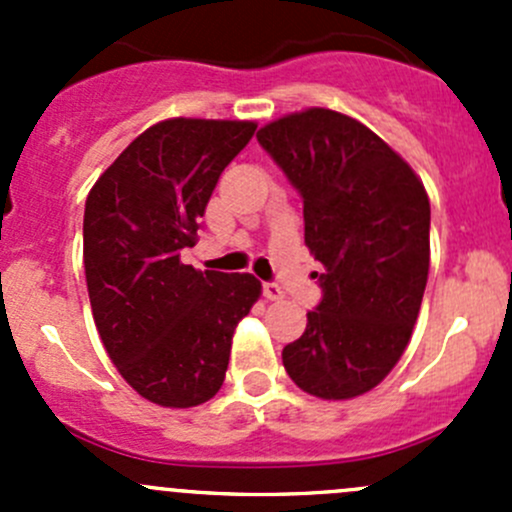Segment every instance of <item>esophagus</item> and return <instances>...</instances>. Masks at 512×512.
I'll return each instance as SVG.
<instances>
[{"label": "esophagus", "mask_w": 512, "mask_h": 512, "mask_svg": "<svg viewBox=\"0 0 512 512\" xmlns=\"http://www.w3.org/2000/svg\"><path fill=\"white\" fill-rule=\"evenodd\" d=\"M262 294H265L267 299H272V302L285 297V292H282V287L277 285V282H262Z\"/></svg>", "instance_id": "esophagus-1"}]
</instances>
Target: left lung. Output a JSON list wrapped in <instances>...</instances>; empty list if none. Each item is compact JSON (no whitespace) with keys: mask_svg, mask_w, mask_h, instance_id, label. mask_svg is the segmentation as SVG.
I'll list each match as a JSON object with an SVG mask.
<instances>
[{"mask_svg":"<svg viewBox=\"0 0 512 512\" xmlns=\"http://www.w3.org/2000/svg\"><path fill=\"white\" fill-rule=\"evenodd\" d=\"M304 203V242L324 272L307 329L282 349L319 399L374 389L409 344L428 280L431 205L399 153L354 118L309 108L257 133Z\"/></svg>","mask_w":512,"mask_h":512,"instance_id":"8db88e82","label":"left lung"}]
</instances>
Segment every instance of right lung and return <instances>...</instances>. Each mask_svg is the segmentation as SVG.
<instances>
[{
    "instance_id": "right-lung-1",
    "label": "right lung",
    "mask_w": 512,
    "mask_h": 512,
    "mask_svg": "<svg viewBox=\"0 0 512 512\" xmlns=\"http://www.w3.org/2000/svg\"><path fill=\"white\" fill-rule=\"evenodd\" d=\"M250 121L170 118L96 180L84 210V267L96 329L123 379L158 406L190 409L220 391L232 332L260 297L252 275L198 272L195 245L220 173Z\"/></svg>"
}]
</instances>
